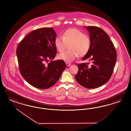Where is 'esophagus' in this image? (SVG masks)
<instances>
[{
    "label": "esophagus",
    "mask_w": 131,
    "mask_h": 131,
    "mask_svg": "<svg viewBox=\"0 0 131 131\" xmlns=\"http://www.w3.org/2000/svg\"><path fill=\"white\" fill-rule=\"evenodd\" d=\"M66 65L68 67H69L71 65V64L70 63H68V62H67V63H66Z\"/></svg>",
    "instance_id": "obj_1"
}]
</instances>
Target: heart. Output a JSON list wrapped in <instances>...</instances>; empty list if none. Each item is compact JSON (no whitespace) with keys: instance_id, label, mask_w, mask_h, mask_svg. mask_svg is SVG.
<instances>
[{"instance_id":"b5f03b06","label":"heart","mask_w":131,"mask_h":131,"mask_svg":"<svg viewBox=\"0 0 131 131\" xmlns=\"http://www.w3.org/2000/svg\"><path fill=\"white\" fill-rule=\"evenodd\" d=\"M54 44L58 51L61 53L68 47L70 49L60 54L58 58L67 62H71L79 55L83 57L89 51L91 40L88 36L77 29L71 28L63 33L62 37L57 36Z\"/></svg>"}]
</instances>
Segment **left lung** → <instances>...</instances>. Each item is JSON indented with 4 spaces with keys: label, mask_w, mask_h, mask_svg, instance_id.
<instances>
[{
    "label": "left lung",
    "mask_w": 131,
    "mask_h": 131,
    "mask_svg": "<svg viewBox=\"0 0 131 131\" xmlns=\"http://www.w3.org/2000/svg\"><path fill=\"white\" fill-rule=\"evenodd\" d=\"M88 31L91 40L89 51L82 60L89 63L78 64L76 81L83 87L93 89L100 87L111 78L115 67L117 53L113 43L107 34L95 26H84Z\"/></svg>",
    "instance_id": "obj_1"
}]
</instances>
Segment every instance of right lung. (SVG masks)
<instances>
[{
  "label": "right lung",
  "mask_w": 131,
  "mask_h": 131,
  "mask_svg": "<svg viewBox=\"0 0 131 131\" xmlns=\"http://www.w3.org/2000/svg\"><path fill=\"white\" fill-rule=\"evenodd\" d=\"M57 34L52 28L34 30L22 40L16 49L21 75L34 87L48 89L54 85L66 68L62 60L52 61L57 48ZM51 61L48 64L45 62Z\"/></svg>",
  "instance_id": "1"
}]
</instances>
